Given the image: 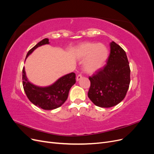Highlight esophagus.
<instances>
[{
    "instance_id": "obj_1",
    "label": "esophagus",
    "mask_w": 154,
    "mask_h": 154,
    "mask_svg": "<svg viewBox=\"0 0 154 154\" xmlns=\"http://www.w3.org/2000/svg\"><path fill=\"white\" fill-rule=\"evenodd\" d=\"M82 78V76L81 74H78V75L76 76V81H79Z\"/></svg>"
}]
</instances>
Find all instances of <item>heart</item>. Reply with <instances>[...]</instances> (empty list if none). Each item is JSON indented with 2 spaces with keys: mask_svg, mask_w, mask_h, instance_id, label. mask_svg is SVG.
<instances>
[{
  "mask_svg": "<svg viewBox=\"0 0 154 154\" xmlns=\"http://www.w3.org/2000/svg\"><path fill=\"white\" fill-rule=\"evenodd\" d=\"M78 57L85 59L84 69L88 73L100 71L106 64L109 57V50L104 44L94 42H85L77 49Z\"/></svg>",
  "mask_w": 154,
  "mask_h": 154,
  "instance_id": "obj_1",
  "label": "heart"
}]
</instances>
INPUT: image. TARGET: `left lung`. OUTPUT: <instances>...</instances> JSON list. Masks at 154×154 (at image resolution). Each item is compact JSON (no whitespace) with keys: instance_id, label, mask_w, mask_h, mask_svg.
Listing matches in <instances>:
<instances>
[{"instance_id":"left-lung-1","label":"left lung","mask_w":154,"mask_h":154,"mask_svg":"<svg viewBox=\"0 0 154 154\" xmlns=\"http://www.w3.org/2000/svg\"><path fill=\"white\" fill-rule=\"evenodd\" d=\"M105 66L88 78V97L97 106L109 108L119 103L127 94L130 82V69L125 51L112 42Z\"/></svg>"}]
</instances>
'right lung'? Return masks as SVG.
Here are the masks:
<instances>
[{
    "label": "right lung",
    "mask_w": 154,
    "mask_h": 154,
    "mask_svg": "<svg viewBox=\"0 0 154 154\" xmlns=\"http://www.w3.org/2000/svg\"><path fill=\"white\" fill-rule=\"evenodd\" d=\"M49 39L44 38L27 53L26 59L37 48L49 44ZM76 74H66L48 87H42L30 83L26 75L24 67L22 69V84L27 97L35 105L44 110H53L62 105L68 97L70 88L76 83Z\"/></svg>",
    "instance_id": "right-lung-1"
}]
</instances>
